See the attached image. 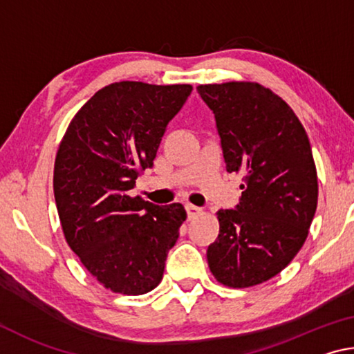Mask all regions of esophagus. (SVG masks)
<instances>
[{
	"label": "esophagus",
	"mask_w": 354,
	"mask_h": 354,
	"mask_svg": "<svg viewBox=\"0 0 354 354\" xmlns=\"http://www.w3.org/2000/svg\"><path fill=\"white\" fill-rule=\"evenodd\" d=\"M185 212H187L189 218H194V217H196V215H200L203 211H201V207H196L194 205H185Z\"/></svg>",
	"instance_id": "34e87169"
}]
</instances>
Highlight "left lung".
I'll return each instance as SVG.
<instances>
[{
    "mask_svg": "<svg viewBox=\"0 0 354 354\" xmlns=\"http://www.w3.org/2000/svg\"><path fill=\"white\" fill-rule=\"evenodd\" d=\"M214 112L227 173L245 184L236 209H220L207 263L227 287H251L284 270L306 241L319 183L306 131L270 88L232 81L196 87Z\"/></svg>",
    "mask_w": 354,
    "mask_h": 354,
    "instance_id": "8db88e82",
    "label": "left lung"
}]
</instances>
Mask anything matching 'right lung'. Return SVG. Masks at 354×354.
<instances>
[{
    "instance_id": "obj_1",
    "label": "right lung",
    "mask_w": 354,
    "mask_h": 354,
    "mask_svg": "<svg viewBox=\"0 0 354 354\" xmlns=\"http://www.w3.org/2000/svg\"><path fill=\"white\" fill-rule=\"evenodd\" d=\"M190 84H109L71 120L55 162V198L68 247L106 289L143 295L160 283L165 259L187 217L179 203L131 196L151 169Z\"/></svg>"
}]
</instances>
